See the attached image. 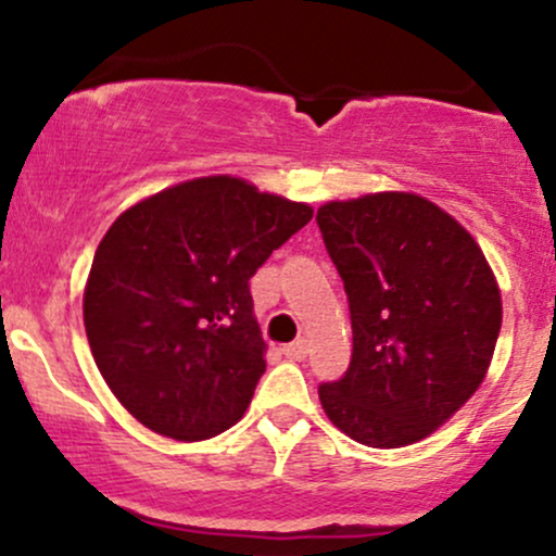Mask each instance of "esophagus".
<instances>
[{"label": "esophagus", "instance_id": "esophagus-1", "mask_svg": "<svg viewBox=\"0 0 556 556\" xmlns=\"http://www.w3.org/2000/svg\"><path fill=\"white\" fill-rule=\"evenodd\" d=\"M282 353H285L290 361H303L305 355H308V342H305V340H295V342L285 344Z\"/></svg>", "mask_w": 556, "mask_h": 556}]
</instances>
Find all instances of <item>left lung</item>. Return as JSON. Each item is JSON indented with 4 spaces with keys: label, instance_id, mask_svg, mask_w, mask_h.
<instances>
[{
    "label": "left lung",
    "instance_id": "left-lung-1",
    "mask_svg": "<svg viewBox=\"0 0 556 556\" xmlns=\"http://www.w3.org/2000/svg\"><path fill=\"white\" fill-rule=\"evenodd\" d=\"M348 292L353 358L318 387L324 413L366 446H405L473 397L494 355L502 298L478 242L413 193L316 212Z\"/></svg>",
    "mask_w": 556,
    "mask_h": 556
}]
</instances>
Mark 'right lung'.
<instances>
[{
	"mask_svg": "<svg viewBox=\"0 0 556 556\" xmlns=\"http://www.w3.org/2000/svg\"><path fill=\"white\" fill-rule=\"evenodd\" d=\"M314 208L229 175L146 198L96 248L83 324L132 418L201 442L235 426L266 371L251 277Z\"/></svg>",
	"mask_w": 556,
	"mask_h": 556,
	"instance_id": "obj_1",
	"label": "right lung"
}]
</instances>
